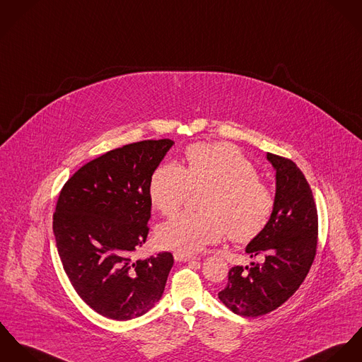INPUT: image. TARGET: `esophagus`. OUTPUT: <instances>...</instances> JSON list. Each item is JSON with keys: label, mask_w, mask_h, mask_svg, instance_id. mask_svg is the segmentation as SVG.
<instances>
[{"label": "esophagus", "mask_w": 362, "mask_h": 362, "mask_svg": "<svg viewBox=\"0 0 362 362\" xmlns=\"http://www.w3.org/2000/svg\"><path fill=\"white\" fill-rule=\"evenodd\" d=\"M173 258L177 262H186V261L197 259L196 255H190V254H186V252H173Z\"/></svg>", "instance_id": "34e87169"}]
</instances>
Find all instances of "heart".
Listing matches in <instances>:
<instances>
[{"mask_svg": "<svg viewBox=\"0 0 362 362\" xmlns=\"http://www.w3.org/2000/svg\"><path fill=\"white\" fill-rule=\"evenodd\" d=\"M187 165L158 166L150 179L153 206L169 216L176 214L193 192L208 189L201 199L204 214H179L157 229L162 248L196 252L228 235L239 243L255 239L268 226L275 211L272 189L258 179V170L240 151L225 143L192 144Z\"/></svg>", "mask_w": 362, "mask_h": 362, "instance_id": "b5f03b06", "label": "heart"}]
</instances>
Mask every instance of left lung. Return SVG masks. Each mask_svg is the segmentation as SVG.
<instances>
[{
  "label": "left lung",
  "instance_id": "1",
  "mask_svg": "<svg viewBox=\"0 0 362 362\" xmlns=\"http://www.w3.org/2000/svg\"><path fill=\"white\" fill-rule=\"evenodd\" d=\"M276 170L275 211L268 226L245 251L262 264L233 267L219 300L235 314L255 318L287 301L301 286L317 254L318 212L313 190L288 158L267 154Z\"/></svg>",
  "mask_w": 362,
  "mask_h": 362
}]
</instances>
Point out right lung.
<instances>
[{"label":"right lung","instance_id":"obj_1","mask_svg":"<svg viewBox=\"0 0 362 362\" xmlns=\"http://www.w3.org/2000/svg\"><path fill=\"white\" fill-rule=\"evenodd\" d=\"M169 139L126 144L87 162L64 185L52 230L64 269L81 300L100 315L129 321L161 298L170 252L132 259L148 235L153 172Z\"/></svg>","mask_w":362,"mask_h":362}]
</instances>
